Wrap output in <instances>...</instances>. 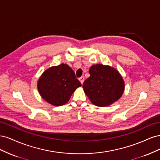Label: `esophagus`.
I'll use <instances>...</instances> for the list:
<instances>
[{
  "label": "esophagus",
  "instance_id": "34e87169",
  "mask_svg": "<svg viewBox=\"0 0 160 160\" xmlns=\"http://www.w3.org/2000/svg\"><path fill=\"white\" fill-rule=\"evenodd\" d=\"M79 79L81 83V84H83V82H84V80H85V77L83 76V77H81Z\"/></svg>",
  "mask_w": 160,
  "mask_h": 160
}]
</instances>
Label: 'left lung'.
<instances>
[{
  "instance_id": "8db88e82",
  "label": "left lung",
  "mask_w": 160,
  "mask_h": 160,
  "mask_svg": "<svg viewBox=\"0 0 160 160\" xmlns=\"http://www.w3.org/2000/svg\"><path fill=\"white\" fill-rule=\"evenodd\" d=\"M90 77L83 88L92 103L105 107L118 101L123 93L124 81L119 72L113 67L97 64L89 69Z\"/></svg>"
}]
</instances>
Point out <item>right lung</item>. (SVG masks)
I'll list each match as a JSON object with an SVG mask.
<instances>
[{
    "label": "right lung",
    "instance_id": "right-lung-1",
    "mask_svg": "<svg viewBox=\"0 0 160 160\" xmlns=\"http://www.w3.org/2000/svg\"><path fill=\"white\" fill-rule=\"evenodd\" d=\"M81 86L74 71L66 64L52 67L38 81V90L48 103L60 106L69 101L75 90Z\"/></svg>",
    "mask_w": 160,
    "mask_h": 160
}]
</instances>
